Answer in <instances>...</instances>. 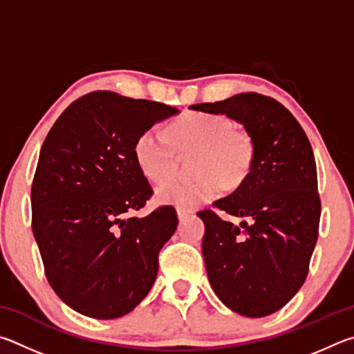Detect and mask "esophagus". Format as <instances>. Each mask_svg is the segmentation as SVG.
I'll use <instances>...</instances> for the list:
<instances>
[{
    "instance_id": "34e87169",
    "label": "esophagus",
    "mask_w": 354,
    "mask_h": 354,
    "mask_svg": "<svg viewBox=\"0 0 354 354\" xmlns=\"http://www.w3.org/2000/svg\"><path fill=\"white\" fill-rule=\"evenodd\" d=\"M189 216V213L188 212H183V209H177V218H178V221H185Z\"/></svg>"
}]
</instances>
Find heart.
<instances>
[{"label":"heart","instance_id":"heart-1","mask_svg":"<svg viewBox=\"0 0 354 354\" xmlns=\"http://www.w3.org/2000/svg\"><path fill=\"white\" fill-rule=\"evenodd\" d=\"M169 140L157 129L138 135L133 146L136 165L152 182L169 178L177 166V155L197 152L193 182H165L157 187L155 201L191 212L212 201L225 188H238L252 169L255 145L244 130L234 129L225 116L185 113L169 127Z\"/></svg>","mask_w":354,"mask_h":354}]
</instances>
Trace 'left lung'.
I'll use <instances>...</instances> for the list:
<instances>
[{"instance_id":"left-lung-1","label":"left lung","mask_w":354,"mask_h":354,"mask_svg":"<svg viewBox=\"0 0 354 354\" xmlns=\"http://www.w3.org/2000/svg\"><path fill=\"white\" fill-rule=\"evenodd\" d=\"M191 110L243 124L255 145L245 180L213 205L241 221L205 209L202 253L214 294L232 311L266 317L299 292L317 243L320 199L311 145L295 118L275 99L241 93Z\"/></svg>"}]
</instances>
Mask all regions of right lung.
Returning <instances> with one entry per match:
<instances>
[{"label": "right lung", "instance_id": "add662e5", "mask_svg": "<svg viewBox=\"0 0 354 354\" xmlns=\"http://www.w3.org/2000/svg\"><path fill=\"white\" fill-rule=\"evenodd\" d=\"M180 113L161 102L95 91L73 102L43 142L30 191L32 232L59 299L86 317L129 314L149 294L172 207L126 218L152 188L136 165L138 135Z\"/></svg>", "mask_w": 354, "mask_h": 354}]
</instances>
